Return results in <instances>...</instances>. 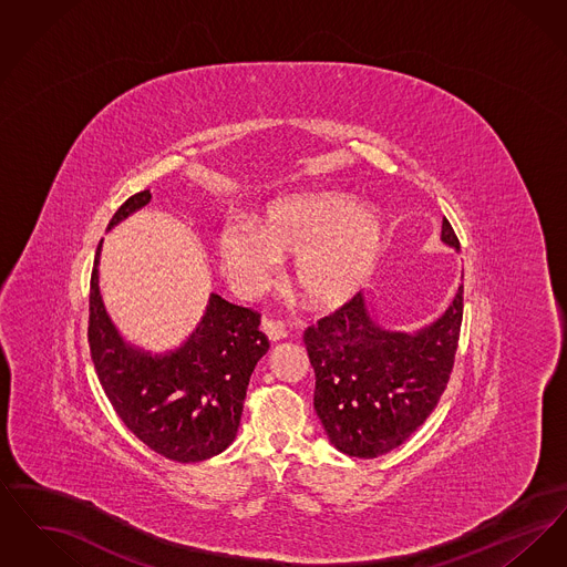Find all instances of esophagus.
Here are the masks:
<instances>
[{
	"mask_svg": "<svg viewBox=\"0 0 567 567\" xmlns=\"http://www.w3.org/2000/svg\"><path fill=\"white\" fill-rule=\"evenodd\" d=\"M261 329L264 333L270 338L271 342H278V340H285L287 338V329L280 321H271V319H264L261 321Z\"/></svg>",
	"mask_w": 567,
	"mask_h": 567,
	"instance_id": "obj_1",
	"label": "esophagus"
}]
</instances>
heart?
Returning <instances> with one entry per match:
<instances>
[{
    "label": "heart",
    "mask_w": 567,
    "mask_h": 567,
    "mask_svg": "<svg viewBox=\"0 0 567 567\" xmlns=\"http://www.w3.org/2000/svg\"><path fill=\"white\" fill-rule=\"evenodd\" d=\"M386 248L384 220L374 208L336 190L276 197L259 225L231 218L220 227L218 255L229 278L255 293L270 285L280 257H296L291 280L317 310H333L359 296Z\"/></svg>",
    "instance_id": "obj_1"
}]
</instances>
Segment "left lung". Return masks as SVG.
I'll return each mask as SVG.
<instances>
[{"instance_id": "left-lung-1", "label": "left lung", "mask_w": 567, "mask_h": 567, "mask_svg": "<svg viewBox=\"0 0 567 567\" xmlns=\"http://www.w3.org/2000/svg\"><path fill=\"white\" fill-rule=\"evenodd\" d=\"M442 243L461 248L446 218ZM461 319L463 282L446 312L414 333L382 329L361 293L308 327L315 410L329 442L349 457L372 458L416 432L453 372Z\"/></svg>"}]
</instances>
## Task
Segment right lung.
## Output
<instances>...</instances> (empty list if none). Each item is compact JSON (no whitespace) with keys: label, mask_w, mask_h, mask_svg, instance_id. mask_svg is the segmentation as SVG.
<instances>
[{"label":"right lung","mask_w":567,"mask_h":567,"mask_svg":"<svg viewBox=\"0 0 567 567\" xmlns=\"http://www.w3.org/2000/svg\"><path fill=\"white\" fill-rule=\"evenodd\" d=\"M148 202L151 190L132 195L112 216L109 231ZM102 243L91 271L89 349L110 404L162 457L178 463L215 457L234 442L248 380L270 349L259 331L261 317L210 293L202 321L178 349L163 354L137 349L118 333L100 293Z\"/></svg>","instance_id":"right-lung-1"}]
</instances>
